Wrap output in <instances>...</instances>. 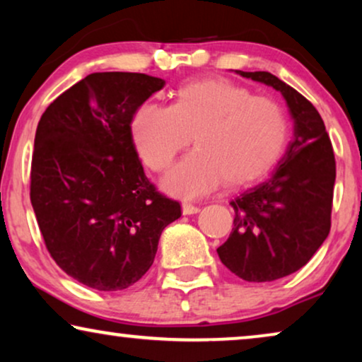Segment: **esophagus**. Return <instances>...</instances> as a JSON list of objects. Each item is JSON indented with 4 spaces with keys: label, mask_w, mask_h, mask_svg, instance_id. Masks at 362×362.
I'll use <instances>...</instances> for the list:
<instances>
[{
    "label": "esophagus",
    "mask_w": 362,
    "mask_h": 362,
    "mask_svg": "<svg viewBox=\"0 0 362 362\" xmlns=\"http://www.w3.org/2000/svg\"><path fill=\"white\" fill-rule=\"evenodd\" d=\"M199 212V207L194 204H189V202H185L182 204V214L185 216H191V214H197Z\"/></svg>",
    "instance_id": "34e87169"
}]
</instances>
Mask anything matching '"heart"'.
<instances>
[{
  "mask_svg": "<svg viewBox=\"0 0 362 362\" xmlns=\"http://www.w3.org/2000/svg\"><path fill=\"white\" fill-rule=\"evenodd\" d=\"M196 150L173 168L163 187L197 197L224 181L240 186L267 175L284 153L288 118L274 98L222 78L177 88L171 105L143 103L132 118V138L153 171H166L180 151Z\"/></svg>",
  "mask_w": 362,
  "mask_h": 362,
  "instance_id": "obj_1",
  "label": "heart"
}]
</instances>
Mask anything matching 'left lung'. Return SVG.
Masks as SVG:
<instances>
[{
  "mask_svg": "<svg viewBox=\"0 0 362 362\" xmlns=\"http://www.w3.org/2000/svg\"><path fill=\"white\" fill-rule=\"evenodd\" d=\"M237 74L284 95L293 138L269 177L230 201L234 227L217 254L242 280L274 281L308 264L329 234L334 153L323 118L293 87L270 72Z\"/></svg>",
  "mask_w": 362,
  "mask_h": 362,
  "instance_id": "obj_1",
  "label": "left lung"
}]
</instances>
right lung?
Returning a JSON list of instances; mask_svg holds the SVG:
<instances>
[{
    "mask_svg": "<svg viewBox=\"0 0 362 362\" xmlns=\"http://www.w3.org/2000/svg\"><path fill=\"white\" fill-rule=\"evenodd\" d=\"M165 81L95 72L59 95L39 120L31 204L54 262L100 291L125 290L150 270L177 201L148 181L132 138L136 108Z\"/></svg>",
    "mask_w": 362,
    "mask_h": 362,
    "instance_id": "right-lung-1",
    "label": "right lung"
}]
</instances>
